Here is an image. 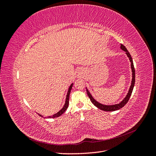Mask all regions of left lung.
Here are the masks:
<instances>
[{
    "label": "left lung",
    "instance_id": "obj_1",
    "mask_svg": "<svg viewBox=\"0 0 156 156\" xmlns=\"http://www.w3.org/2000/svg\"><path fill=\"white\" fill-rule=\"evenodd\" d=\"M120 48L122 50H123L124 51L126 52V54L127 55V57L129 58V61L131 62V72H132V80H131V85L129 87V89L128 90V92H127V95L126 96V97L122 100V101H121L120 103H117V104H115V105H103L101 104V103H99L98 101H96L95 99H94L92 96L91 95V94L90 93L88 89L87 88V87H86L87 88V92L88 96L89 97V98L90 99L91 102L93 103V104L95 105L96 107H98L100 109L104 111H117L120 109V108L123 107L126 103H127V101H129V98L131 95V93L133 92V87L135 85V68H134V65H133V59H132L131 55L129 54V53L128 52V51L127 50V49L126 48V47L124 45H123L122 44H121Z\"/></svg>",
    "mask_w": 156,
    "mask_h": 156
}]
</instances>
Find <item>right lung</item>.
<instances>
[{
	"mask_svg": "<svg viewBox=\"0 0 156 156\" xmlns=\"http://www.w3.org/2000/svg\"><path fill=\"white\" fill-rule=\"evenodd\" d=\"M73 83H72V84H71V85L69 86L68 90V92H67V94H66V101H65V103H64V105L63 106V107L61 108V109L58 112L55 113V114L53 115L52 116H49V118H56V117H58L62 115L63 113L66 111V110L67 109L68 107V105H69V94H70V92H71V90H72V87H73ZM41 117H44V116H42L40 114H38Z\"/></svg>",
	"mask_w": 156,
	"mask_h": 156,
	"instance_id": "1",
	"label": "right lung"
}]
</instances>
